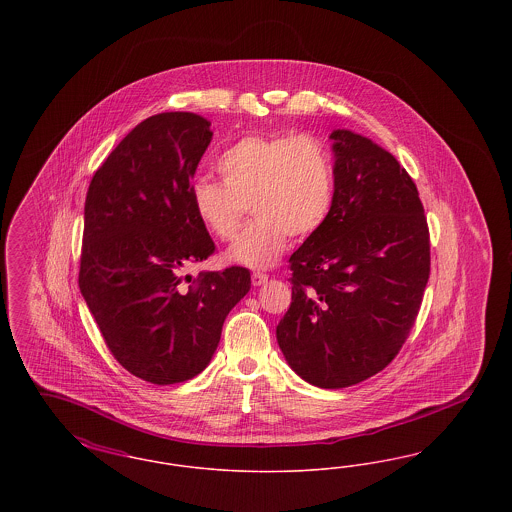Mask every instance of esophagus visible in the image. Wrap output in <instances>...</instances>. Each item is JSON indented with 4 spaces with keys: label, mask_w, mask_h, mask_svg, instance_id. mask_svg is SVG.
Here are the masks:
<instances>
[{
    "label": "esophagus",
    "mask_w": 512,
    "mask_h": 512,
    "mask_svg": "<svg viewBox=\"0 0 512 512\" xmlns=\"http://www.w3.org/2000/svg\"><path fill=\"white\" fill-rule=\"evenodd\" d=\"M268 280V274L265 272H253L251 274V282H253V286H261V284H265Z\"/></svg>",
    "instance_id": "1"
}]
</instances>
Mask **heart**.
<instances>
[{
	"label": "heart",
	"instance_id": "b5f03b06",
	"mask_svg": "<svg viewBox=\"0 0 512 512\" xmlns=\"http://www.w3.org/2000/svg\"><path fill=\"white\" fill-rule=\"evenodd\" d=\"M222 182L197 178L190 188L195 217L220 240H232L247 205L255 220L230 245L226 259L267 268L290 244L328 222L336 203V163L330 147L311 134H251L226 147L217 161Z\"/></svg>",
	"mask_w": 512,
	"mask_h": 512
}]
</instances>
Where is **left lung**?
Masks as SVG:
<instances>
[{
	"label": "left lung",
	"mask_w": 512,
	"mask_h": 512,
	"mask_svg": "<svg viewBox=\"0 0 512 512\" xmlns=\"http://www.w3.org/2000/svg\"><path fill=\"white\" fill-rule=\"evenodd\" d=\"M336 203L290 257L276 340L309 384L340 390L390 365L430 278V230L409 172L365 136L334 130Z\"/></svg>",
	"instance_id": "obj_1"
}]
</instances>
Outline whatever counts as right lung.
<instances>
[{"label":"right lung","instance_id":"1","mask_svg":"<svg viewBox=\"0 0 512 512\" xmlns=\"http://www.w3.org/2000/svg\"><path fill=\"white\" fill-rule=\"evenodd\" d=\"M209 126L184 111L140 122L96 171L84 203L80 292L111 355L159 386L209 365L224 318L251 288L244 267L203 270L182 286V268L217 249L190 201Z\"/></svg>","mask_w":512,"mask_h":512}]
</instances>
